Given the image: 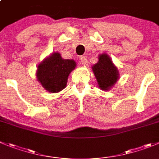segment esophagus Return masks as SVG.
I'll return each instance as SVG.
<instances>
[{
	"label": "esophagus",
	"mask_w": 159,
	"mask_h": 159,
	"mask_svg": "<svg viewBox=\"0 0 159 159\" xmlns=\"http://www.w3.org/2000/svg\"><path fill=\"white\" fill-rule=\"evenodd\" d=\"M80 61H81V64H82L83 66H86L88 64V59L85 56H81L80 58Z\"/></svg>",
	"instance_id": "1"
}]
</instances>
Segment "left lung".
<instances>
[{
    "mask_svg": "<svg viewBox=\"0 0 159 159\" xmlns=\"http://www.w3.org/2000/svg\"><path fill=\"white\" fill-rule=\"evenodd\" d=\"M99 88L103 91H109L120 78L118 67L114 64L107 53L100 54L98 62L92 66Z\"/></svg>",
    "mask_w": 159,
    "mask_h": 159,
    "instance_id": "left-lung-1",
    "label": "left lung"
}]
</instances>
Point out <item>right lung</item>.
Instances as JSON below:
<instances>
[{"label":"right lung","mask_w":159,"mask_h":159,"mask_svg":"<svg viewBox=\"0 0 159 159\" xmlns=\"http://www.w3.org/2000/svg\"><path fill=\"white\" fill-rule=\"evenodd\" d=\"M74 59H65L59 52H53L38 64V81L50 93H57L66 88L68 77L76 67Z\"/></svg>","instance_id":"add662e5"}]
</instances>
